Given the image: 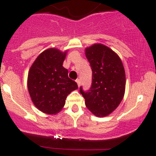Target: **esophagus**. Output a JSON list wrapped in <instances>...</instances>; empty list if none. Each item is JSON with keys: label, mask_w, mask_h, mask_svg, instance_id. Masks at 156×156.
<instances>
[{"label": "esophagus", "mask_w": 156, "mask_h": 156, "mask_svg": "<svg viewBox=\"0 0 156 156\" xmlns=\"http://www.w3.org/2000/svg\"><path fill=\"white\" fill-rule=\"evenodd\" d=\"M76 82H77V84H78V87H80V86H81V80H80V79H77L76 80Z\"/></svg>", "instance_id": "esophagus-1"}]
</instances>
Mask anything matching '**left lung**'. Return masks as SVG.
<instances>
[{
  "label": "left lung",
  "instance_id": "8db88e82",
  "mask_svg": "<svg viewBox=\"0 0 156 156\" xmlns=\"http://www.w3.org/2000/svg\"><path fill=\"white\" fill-rule=\"evenodd\" d=\"M86 57L93 72L92 85L87 92L80 88L88 109L97 117L111 114L123 100L125 71L119 55L102 44L85 48Z\"/></svg>",
  "mask_w": 156,
  "mask_h": 156
}]
</instances>
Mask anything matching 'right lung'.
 Returning <instances> with one entry per match:
<instances>
[{
    "instance_id": "1",
    "label": "right lung",
    "mask_w": 156,
    "mask_h": 156,
    "mask_svg": "<svg viewBox=\"0 0 156 156\" xmlns=\"http://www.w3.org/2000/svg\"><path fill=\"white\" fill-rule=\"evenodd\" d=\"M67 50L49 48L38 55L28 74L27 85L33 104L41 112L55 115L62 110L67 96L78 89L62 66Z\"/></svg>"
}]
</instances>
